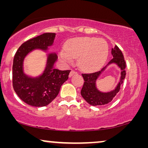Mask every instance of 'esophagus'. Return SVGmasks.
<instances>
[{"mask_svg":"<svg viewBox=\"0 0 148 148\" xmlns=\"http://www.w3.org/2000/svg\"><path fill=\"white\" fill-rule=\"evenodd\" d=\"M75 74H77V72L75 71H73V70H71V71L69 73V77H71L73 75H75Z\"/></svg>","mask_w":148,"mask_h":148,"instance_id":"esophagus-1","label":"esophagus"}]
</instances>
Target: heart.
<instances>
[{"label":"heart","instance_id":"obj_1","mask_svg":"<svg viewBox=\"0 0 148 148\" xmlns=\"http://www.w3.org/2000/svg\"><path fill=\"white\" fill-rule=\"evenodd\" d=\"M108 55V44L104 40L80 37L68 40L59 57L66 64H71L79 58V64L87 71L98 69L106 62Z\"/></svg>","mask_w":148,"mask_h":148}]
</instances>
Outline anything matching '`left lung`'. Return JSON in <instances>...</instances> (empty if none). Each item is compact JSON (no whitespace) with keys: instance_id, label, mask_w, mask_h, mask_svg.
<instances>
[{"instance_id":"left-lung-1","label":"left lung","mask_w":148,"mask_h":148,"mask_svg":"<svg viewBox=\"0 0 148 148\" xmlns=\"http://www.w3.org/2000/svg\"><path fill=\"white\" fill-rule=\"evenodd\" d=\"M111 53L113 58L100 71L93 73L82 74L84 79V84L81 91V94L84 100L92 106H105L112 102L117 93L120 91L121 85H122L125 78L126 63L122 52L118 46H115L114 48H112ZM110 64H116L121 70L120 80L114 90L107 92H101L97 88V79L107 66Z\"/></svg>"}]
</instances>
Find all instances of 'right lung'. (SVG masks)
<instances>
[{
    "mask_svg": "<svg viewBox=\"0 0 148 148\" xmlns=\"http://www.w3.org/2000/svg\"><path fill=\"white\" fill-rule=\"evenodd\" d=\"M56 34L45 33L24 42L19 48L13 59V86L21 100L32 106L42 107L49 104L60 92V87L69 78L71 71H60L54 68L58 59L55 52L47 54L44 71L39 76L31 77L23 70L26 56L35 50L47 52L53 45Z\"/></svg>",
    "mask_w": 148,
    "mask_h": 148,
    "instance_id": "1",
    "label": "right lung"
}]
</instances>
